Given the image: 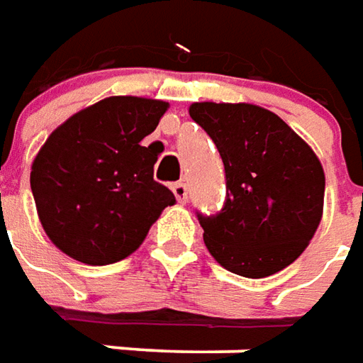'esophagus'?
I'll list each match as a JSON object with an SVG mask.
<instances>
[{"instance_id": "esophagus-1", "label": "esophagus", "mask_w": 363, "mask_h": 363, "mask_svg": "<svg viewBox=\"0 0 363 363\" xmlns=\"http://www.w3.org/2000/svg\"><path fill=\"white\" fill-rule=\"evenodd\" d=\"M173 194H174V199L179 200L181 204H184L186 199H189V189H186V184H184V182H174Z\"/></svg>"}]
</instances>
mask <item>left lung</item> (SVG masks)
I'll return each mask as SVG.
<instances>
[{
  "mask_svg": "<svg viewBox=\"0 0 363 363\" xmlns=\"http://www.w3.org/2000/svg\"><path fill=\"white\" fill-rule=\"evenodd\" d=\"M225 169V204L199 216L214 259L235 275L269 277L305 252L320 224L324 171L277 113L253 104H190Z\"/></svg>",
  "mask_w": 363,
  "mask_h": 363,
  "instance_id": "obj_1",
  "label": "left lung"
}]
</instances>
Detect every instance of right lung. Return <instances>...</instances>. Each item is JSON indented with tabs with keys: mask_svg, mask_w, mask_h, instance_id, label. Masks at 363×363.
Segmentation results:
<instances>
[{
	"mask_svg": "<svg viewBox=\"0 0 363 363\" xmlns=\"http://www.w3.org/2000/svg\"><path fill=\"white\" fill-rule=\"evenodd\" d=\"M169 104L110 96L60 123L31 164L40 225L68 257L86 265L125 259L174 194L153 181L157 151L141 141Z\"/></svg>",
	"mask_w": 363,
	"mask_h": 363,
	"instance_id": "1",
	"label": "right lung"
}]
</instances>
